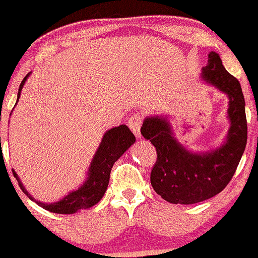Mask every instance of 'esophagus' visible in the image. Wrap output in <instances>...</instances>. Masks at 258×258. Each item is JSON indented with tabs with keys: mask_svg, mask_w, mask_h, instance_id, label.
<instances>
[{
	"mask_svg": "<svg viewBox=\"0 0 258 258\" xmlns=\"http://www.w3.org/2000/svg\"><path fill=\"white\" fill-rule=\"evenodd\" d=\"M128 126L131 131L134 132L135 136H141V126H142V117L140 114L135 113L128 118Z\"/></svg>",
	"mask_w": 258,
	"mask_h": 258,
	"instance_id": "obj_1",
	"label": "esophagus"
}]
</instances>
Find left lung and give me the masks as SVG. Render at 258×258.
<instances>
[{
    "label": "left lung",
    "instance_id": "left-lung-1",
    "mask_svg": "<svg viewBox=\"0 0 258 258\" xmlns=\"http://www.w3.org/2000/svg\"><path fill=\"white\" fill-rule=\"evenodd\" d=\"M201 76L228 96L231 126L221 147L206 153L186 150L175 139L170 121L163 116L147 117L141 127L142 136L150 140L157 152L151 184L170 204H197L220 194L235 175L246 148L247 119L238 80L228 74L216 52H210Z\"/></svg>",
    "mask_w": 258,
    "mask_h": 258
}]
</instances>
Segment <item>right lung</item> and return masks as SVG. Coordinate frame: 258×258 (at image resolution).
<instances>
[{"label": "right lung", "mask_w": 258, "mask_h": 258, "mask_svg": "<svg viewBox=\"0 0 258 258\" xmlns=\"http://www.w3.org/2000/svg\"><path fill=\"white\" fill-rule=\"evenodd\" d=\"M28 76H30V74L26 75V77L21 82L17 93V101L20 98L21 90H22ZM135 141H136V137L134 136V134L130 131L126 124H121V126L108 130L103 135V139L98 146L97 152H96L95 157L92 158L85 183L79 189L70 192L66 197L59 200L58 202H53V204H43V202L33 200V197L23 187L17 173L15 171H12V172L18 181V186L21 187V189L27 195L28 199L36 201L38 206L49 211V212L70 215V213H75L80 210L90 209V207L95 206L96 204L100 202V200L102 199L106 189H107L113 163L126 152V150H128L130 146Z\"/></svg>", "instance_id": "obj_1"}]
</instances>
